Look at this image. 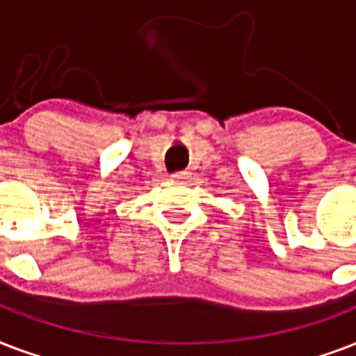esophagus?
<instances>
[{
  "label": "esophagus",
  "instance_id": "esophagus-1",
  "mask_svg": "<svg viewBox=\"0 0 356 356\" xmlns=\"http://www.w3.org/2000/svg\"><path fill=\"white\" fill-rule=\"evenodd\" d=\"M172 178H175V180H186L187 172L186 170H178V172H175V175H172Z\"/></svg>",
  "mask_w": 356,
  "mask_h": 356
}]
</instances>
